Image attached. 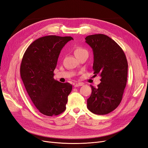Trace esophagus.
Returning a JSON list of instances; mask_svg holds the SVG:
<instances>
[{
  "label": "esophagus",
  "instance_id": "obj_1",
  "mask_svg": "<svg viewBox=\"0 0 148 148\" xmlns=\"http://www.w3.org/2000/svg\"><path fill=\"white\" fill-rule=\"evenodd\" d=\"M83 83H78L77 84H75L74 86L75 88H77V87H79V86H83Z\"/></svg>",
  "mask_w": 148,
  "mask_h": 148
}]
</instances>
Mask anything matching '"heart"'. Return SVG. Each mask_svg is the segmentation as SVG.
Instances as JSON below:
<instances>
[{"label":"heart","mask_w":148,"mask_h":148,"mask_svg":"<svg viewBox=\"0 0 148 148\" xmlns=\"http://www.w3.org/2000/svg\"><path fill=\"white\" fill-rule=\"evenodd\" d=\"M87 52L86 49L82 47H79V46L76 47V48L75 49V51H74L75 56H78L79 54H82V53H83L84 52Z\"/></svg>","instance_id":"heart-1"}]
</instances>
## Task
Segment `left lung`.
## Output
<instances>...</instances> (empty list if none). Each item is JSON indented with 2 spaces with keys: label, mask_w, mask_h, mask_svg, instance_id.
Returning <instances> with one entry per match:
<instances>
[{
  "label": "left lung",
  "mask_w": 148,
  "mask_h": 148,
  "mask_svg": "<svg viewBox=\"0 0 148 148\" xmlns=\"http://www.w3.org/2000/svg\"><path fill=\"white\" fill-rule=\"evenodd\" d=\"M85 40L93 51L94 76L101 77L97 88L90 85L92 92L87 107L93 114L106 115L117 108L122 99L127 82V60L119 44L105 34L89 35Z\"/></svg>",
  "instance_id": "1"
}]
</instances>
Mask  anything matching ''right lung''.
<instances>
[{
	"mask_svg": "<svg viewBox=\"0 0 148 148\" xmlns=\"http://www.w3.org/2000/svg\"><path fill=\"white\" fill-rule=\"evenodd\" d=\"M71 36H46L35 40L26 49L20 65V75L31 100L41 114L54 116L66 109L72 90L69 83L53 78L62 49Z\"/></svg>",
	"mask_w": 148,
	"mask_h": 148,
	"instance_id": "obj_1",
	"label": "right lung"
}]
</instances>
